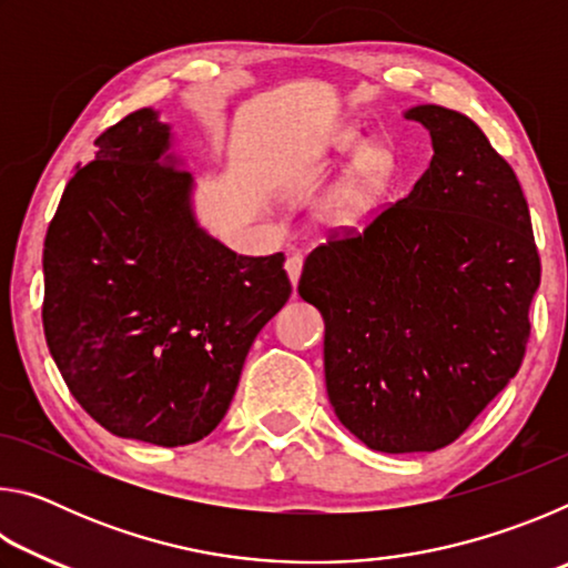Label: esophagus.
<instances>
[{"mask_svg": "<svg viewBox=\"0 0 568 568\" xmlns=\"http://www.w3.org/2000/svg\"><path fill=\"white\" fill-rule=\"evenodd\" d=\"M285 271H287V277H291V283H293V287H295L297 281H301V273H303V255H297V253L287 255Z\"/></svg>", "mask_w": 568, "mask_h": 568, "instance_id": "34e87169", "label": "esophagus"}]
</instances>
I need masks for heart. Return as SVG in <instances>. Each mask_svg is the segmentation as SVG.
<instances>
[{"instance_id": "1", "label": "heart", "mask_w": 568, "mask_h": 568, "mask_svg": "<svg viewBox=\"0 0 568 568\" xmlns=\"http://www.w3.org/2000/svg\"><path fill=\"white\" fill-rule=\"evenodd\" d=\"M328 158L335 165L348 162L323 200V223L338 233H358L383 215L390 200L406 182V170L396 150L386 142H373L358 128H338L328 142Z\"/></svg>"}]
</instances>
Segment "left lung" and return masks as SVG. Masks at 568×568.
Masks as SVG:
<instances>
[{"mask_svg":"<svg viewBox=\"0 0 568 568\" xmlns=\"http://www.w3.org/2000/svg\"><path fill=\"white\" fill-rule=\"evenodd\" d=\"M428 170L363 233L307 255L297 293L325 321L335 416L383 454L438 450L521 368L541 283L531 215L478 124L418 104Z\"/></svg>","mask_w":568,"mask_h":568,"instance_id":"8db88e82","label":"left lung"}]
</instances>
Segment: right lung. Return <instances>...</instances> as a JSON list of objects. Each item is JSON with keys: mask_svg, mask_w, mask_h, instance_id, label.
<instances>
[{"mask_svg": "<svg viewBox=\"0 0 568 568\" xmlns=\"http://www.w3.org/2000/svg\"><path fill=\"white\" fill-rule=\"evenodd\" d=\"M94 145L44 237L47 345L110 434L195 444L223 420L250 345L291 297L285 257L237 255L197 225L192 175L152 108Z\"/></svg>", "mask_w": 568, "mask_h": 568, "instance_id": "right-lung-1", "label": "right lung"}]
</instances>
